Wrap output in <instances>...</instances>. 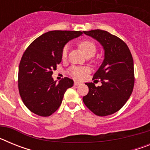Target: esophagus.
<instances>
[{
  "label": "esophagus",
  "mask_w": 150,
  "mask_h": 150,
  "mask_svg": "<svg viewBox=\"0 0 150 150\" xmlns=\"http://www.w3.org/2000/svg\"><path fill=\"white\" fill-rule=\"evenodd\" d=\"M81 84L82 83H79V82H76V81L74 82V86H79V85H81Z\"/></svg>",
  "instance_id": "obj_1"
}]
</instances>
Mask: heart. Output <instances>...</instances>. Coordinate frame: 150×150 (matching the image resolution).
Here are the masks:
<instances>
[{
  "mask_svg": "<svg viewBox=\"0 0 150 150\" xmlns=\"http://www.w3.org/2000/svg\"><path fill=\"white\" fill-rule=\"evenodd\" d=\"M79 48L82 50L86 56H93L96 52V46L92 41L89 40H84L80 41L78 44ZM67 55V46H64L62 50V56L63 59H65ZM87 69L84 67H73L70 69L69 73L73 77L76 79H83L87 73Z\"/></svg>",
  "mask_w": 150,
  "mask_h": 150,
  "instance_id": "b5f03b06",
  "label": "heart"
}]
</instances>
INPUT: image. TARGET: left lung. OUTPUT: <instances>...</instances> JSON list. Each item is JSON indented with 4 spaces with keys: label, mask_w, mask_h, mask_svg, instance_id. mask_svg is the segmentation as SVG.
<instances>
[{
    "label": "left lung",
    "mask_w": 150,
    "mask_h": 150,
    "mask_svg": "<svg viewBox=\"0 0 150 150\" xmlns=\"http://www.w3.org/2000/svg\"><path fill=\"white\" fill-rule=\"evenodd\" d=\"M103 46L104 58L94 74L93 79H100L101 86L86 83L88 93L83 98L85 105L99 116L111 115L120 110L132 93L134 84V62L124 41L106 30L83 31Z\"/></svg>",
    "instance_id": "left-lung-1"
}]
</instances>
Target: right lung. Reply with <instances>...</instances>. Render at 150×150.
Instances as JSON below:
<instances>
[{
    "label": "right lung",
    "mask_w": 150,
    "mask_h": 150,
    "mask_svg": "<svg viewBox=\"0 0 150 150\" xmlns=\"http://www.w3.org/2000/svg\"><path fill=\"white\" fill-rule=\"evenodd\" d=\"M83 34L76 30H52L40 36L24 52L18 67V90L28 109L49 116L59 109L66 90L74 85L64 77L57 83L52 76L62 62L66 43Z\"/></svg>",
    "instance_id": "obj_1"
}]
</instances>
